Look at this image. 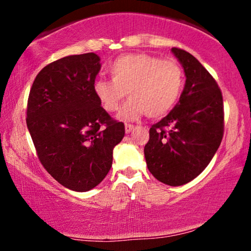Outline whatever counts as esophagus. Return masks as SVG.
<instances>
[{
    "label": "esophagus",
    "instance_id": "1",
    "mask_svg": "<svg viewBox=\"0 0 251 251\" xmlns=\"http://www.w3.org/2000/svg\"><path fill=\"white\" fill-rule=\"evenodd\" d=\"M134 129V126L131 125V124H126L125 125V132L126 133H129V132H132Z\"/></svg>",
    "mask_w": 251,
    "mask_h": 251
}]
</instances>
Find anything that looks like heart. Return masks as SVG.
<instances>
[{"instance_id":"b5f03b06","label":"heart","mask_w":251,"mask_h":251,"mask_svg":"<svg viewBox=\"0 0 251 251\" xmlns=\"http://www.w3.org/2000/svg\"><path fill=\"white\" fill-rule=\"evenodd\" d=\"M111 80L94 82V93L102 108L116 112L126 93L128 101L119 113L122 120H135L143 114L160 118L177 102L184 85V73L176 60L145 53L117 57L107 67Z\"/></svg>"}]
</instances>
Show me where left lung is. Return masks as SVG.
I'll list each match as a JSON object with an SVG mask.
<instances>
[{"label": "left lung", "instance_id": "8db88e82", "mask_svg": "<svg viewBox=\"0 0 251 251\" xmlns=\"http://www.w3.org/2000/svg\"><path fill=\"white\" fill-rule=\"evenodd\" d=\"M171 50L183 66L185 86L172 111L150 128L144 154L154 178L179 186L211 162L223 138L224 112L222 92L211 74L188 51Z\"/></svg>", "mask_w": 251, "mask_h": 251}]
</instances>
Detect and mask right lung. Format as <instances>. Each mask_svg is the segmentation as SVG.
<instances>
[{
	"mask_svg": "<svg viewBox=\"0 0 251 251\" xmlns=\"http://www.w3.org/2000/svg\"><path fill=\"white\" fill-rule=\"evenodd\" d=\"M101 68L94 53L70 55L43 67L27 105V127L37 157L65 188L85 192L108 174L125 126L113 120L94 93Z\"/></svg>",
	"mask_w": 251,
	"mask_h": 251,
	"instance_id": "1",
	"label": "right lung"
}]
</instances>
